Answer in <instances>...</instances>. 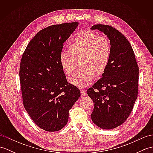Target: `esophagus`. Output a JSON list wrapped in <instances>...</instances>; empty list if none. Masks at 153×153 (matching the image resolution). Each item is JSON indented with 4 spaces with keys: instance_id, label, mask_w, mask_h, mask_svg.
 <instances>
[{
    "instance_id": "34e87169",
    "label": "esophagus",
    "mask_w": 153,
    "mask_h": 153,
    "mask_svg": "<svg viewBox=\"0 0 153 153\" xmlns=\"http://www.w3.org/2000/svg\"><path fill=\"white\" fill-rule=\"evenodd\" d=\"M80 91H81V94H82V96H85L86 95H87V93H86V91L84 89H82L80 90Z\"/></svg>"
}]
</instances>
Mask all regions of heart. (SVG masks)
Returning <instances> with one entry per match:
<instances>
[{"instance_id": "heart-1", "label": "heart", "mask_w": 153, "mask_h": 153, "mask_svg": "<svg viewBox=\"0 0 153 153\" xmlns=\"http://www.w3.org/2000/svg\"><path fill=\"white\" fill-rule=\"evenodd\" d=\"M70 50L60 54V62L64 72L70 75L74 71L76 58L83 57L81 66L69 78V82L78 87H84L95 80L96 73L103 74L111 57V45L108 39L90 31H83L70 44Z\"/></svg>"}]
</instances>
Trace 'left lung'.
<instances>
[{
    "mask_svg": "<svg viewBox=\"0 0 153 153\" xmlns=\"http://www.w3.org/2000/svg\"><path fill=\"white\" fill-rule=\"evenodd\" d=\"M91 30L103 32L109 39L111 57L102 77L87 89L94 102L91 115L99 128L114 129L128 119L137 98L139 67L129 42L108 25H94Z\"/></svg>",
    "mask_w": 153,
    "mask_h": 153,
    "instance_id": "obj_1",
    "label": "left lung"
}]
</instances>
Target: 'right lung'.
Returning <instances> with one entry per match:
<instances>
[{"instance_id": "add662e5", "label": "right lung", "mask_w": 153, "mask_h": 153, "mask_svg": "<svg viewBox=\"0 0 153 153\" xmlns=\"http://www.w3.org/2000/svg\"><path fill=\"white\" fill-rule=\"evenodd\" d=\"M78 22L53 25L39 31L22 55L19 79L24 108L35 124L47 131L66 125L79 89L68 83L60 62L64 43Z\"/></svg>"}]
</instances>
